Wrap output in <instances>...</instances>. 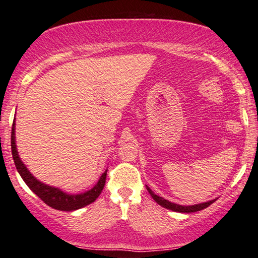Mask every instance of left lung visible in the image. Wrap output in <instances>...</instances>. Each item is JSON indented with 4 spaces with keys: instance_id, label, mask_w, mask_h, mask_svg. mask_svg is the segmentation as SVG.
I'll list each match as a JSON object with an SVG mask.
<instances>
[{
    "instance_id": "1",
    "label": "left lung",
    "mask_w": 258,
    "mask_h": 258,
    "mask_svg": "<svg viewBox=\"0 0 258 258\" xmlns=\"http://www.w3.org/2000/svg\"><path fill=\"white\" fill-rule=\"evenodd\" d=\"M148 193L151 194V197L154 199V201L159 203L161 207H164V208L167 209H170L173 210V212H177V213H194V212H199V210H202L207 208V207H209L212 203L215 201V200H210V201H207V202H202V203H198V205H193V206H181V205H177V203H174V202H170L168 200H166V199L161 198V197H158L157 194H154L153 191L151 190V188L146 186Z\"/></svg>"
}]
</instances>
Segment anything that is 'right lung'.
<instances>
[{"mask_svg": "<svg viewBox=\"0 0 258 258\" xmlns=\"http://www.w3.org/2000/svg\"><path fill=\"white\" fill-rule=\"evenodd\" d=\"M15 119L13 122L12 128V153L15 162L17 172L27 186L41 199L46 205L57 210H64V212H72V210L81 209L83 207L90 205L96 201V199L99 197L101 190L104 189L105 181H106L107 169L101 174V176L98 180V182L94 184L93 188L90 190H86L81 194H69L67 191L61 190L60 188L49 186L42 181L36 179L30 173V170L27 168V166L21 160L19 152L16 147V137H15Z\"/></svg>", "mask_w": 258, "mask_h": 258, "instance_id": "right-lung-1", "label": "right lung"}]
</instances>
